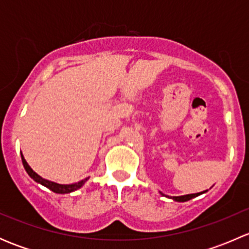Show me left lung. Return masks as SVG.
<instances>
[{"instance_id":"left-lung-1","label":"left lung","mask_w":249,"mask_h":249,"mask_svg":"<svg viewBox=\"0 0 249 249\" xmlns=\"http://www.w3.org/2000/svg\"><path fill=\"white\" fill-rule=\"evenodd\" d=\"M206 192H207V190H205V192H201V193H195V194L182 195V196H171V199L175 200V201H177V202H184V201H188V200L194 199V197L199 196V195H201V194H203V193H206ZM160 194L164 195L161 192H160Z\"/></svg>"}]
</instances>
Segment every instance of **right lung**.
<instances>
[{"instance_id":"obj_1","label":"right lung","mask_w":249,"mask_h":249,"mask_svg":"<svg viewBox=\"0 0 249 249\" xmlns=\"http://www.w3.org/2000/svg\"><path fill=\"white\" fill-rule=\"evenodd\" d=\"M21 160H22V165H24V167H25V171L27 172V175H29L30 177L35 180V182L39 183V184H42L43 187L48 188V189H50L52 192L56 193V194H69V193L76 192V190L80 189V188L85 184V182L89 179V177H87V178H84V179L79 180V182L72 183V184H59V183H55V182H53V180L46 179V178L41 177L38 173L35 172L34 170L30 167V165L26 162V160H25L22 153H21Z\"/></svg>"}]
</instances>
